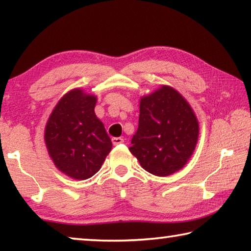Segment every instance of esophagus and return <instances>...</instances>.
Segmentation results:
<instances>
[{"label":"esophagus","instance_id":"obj_1","mask_svg":"<svg viewBox=\"0 0 251 251\" xmlns=\"http://www.w3.org/2000/svg\"><path fill=\"white\" fill-rule=\"evenodd\" d=\"M112 142L114 145H120V144L124 143V139H123L122 137H114V138H112Z\"/></svg>","mask_w":251,"mask_h":251}]
</instances>
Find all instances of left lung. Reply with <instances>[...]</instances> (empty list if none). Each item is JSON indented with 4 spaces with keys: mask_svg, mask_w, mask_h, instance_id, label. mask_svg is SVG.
Wrapping results in <instances>:
<instances>
[{
    "mask_svg": "<svg viewBox=\"0 0 251 251\" xmlns=\"http://www.w3.org/2000/svg\"><path fill=\"white\" fill-rule=\"evenodd\" d=\"M198 135L193 108L176 90L163 85L141 99L138 129L129 151L148 173L169 176L189 160Z\"/></svg>",
    "mask_w": 251,
    "mask_h": 251,
    "instance_id": "obj_1",
    "label": "left lung"
}]
</instances>
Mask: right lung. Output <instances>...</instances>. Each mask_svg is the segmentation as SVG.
I'll list each match as a JSON object with an SVG mask.
<instances>
[{
	"label": "right lung",
	"instance_id": "obj_1",
	"mask_svg": "<svg viewBox=\"0 0 251 251\" xmlns=\"http://www.w3.org/2000/svg\"><path fill=\"white\" fill-rule=\"evenodd\" d=\"M96 96L75 88L59 100L45 127V144L55 166L84 180L100 171L112 141L96 117Z\"/></svg>",
	"mask_w": 251,
	"mask_h": 251
}]
</instances>
